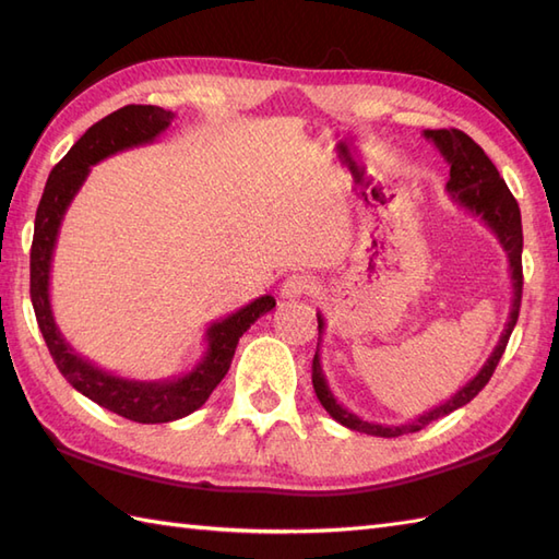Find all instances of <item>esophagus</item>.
<instances>
[{
  "label": "esophagus",
  "mask_w": 559,
  "mask_h": 559,
  "mask_svg": "<svg viewBox=\"0 0 559 559\" xmlns=\"http://www.w3.org/2000/svg\"><path fill=\"white\" fill-rule=\"evenodd\" d=\"M314 290V281L310 276H305V273H295V276L283 281L281 286V298L286 300H298L302 295L312 293Z\"/></svg>",
  "instance_id": "obj_1"
}]
</instances>
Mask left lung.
<instances>
[{
	"label": "left lung",
	"mask_w": 559,
	"mask_h": 559,
	"mask_svg": "<svg viewBox=\"0 0 559 559\" xmlns=\"http://www.w3.org/2000/svg\"><path fill=\"white\" fill-rule=\"evenodd\" d=\"M427 141H432L437 151L442 153V158L449 165V182H447V194L451 201H456L459 206L468 209L473 216H478L488 228L495 233L497 240H500L502 249L507 252L509 261V276H512V307H509V317L500 341H497L495 350L485 365L478 370L476 377H471L466 384H463L454 396H449L444 403H439L432 411L418 415L415 420H408L403 425H384V423H370L362 420L360 415L350 413L343 408L331 394L326 374L322 370V355H319V346L312 360V384L319 403L326 408V413L341 423L343 427L355 432H365L372 437H401L408 432H418L425 425L432 420L449 415L461 406H466L468 401L480 394V389L490 382L497 362H500L502 353L507 348V341L512 336L519 319V307H521V288H524V273H521V249H524V233H521V211L516 199L509 192V187L497 173L492 160L485 156V151L473 141L468 134L459 132V129H427L423 132ZM319 322V341L324 336V317L317 312Z\"/></svg>",
	"instance_id": "left-lung-1"
}]
</instances>
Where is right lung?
Listing matches in <instances>:
<instances>
[{"instance_id":"add662e5","label":"right lung","mask_w":559,"mask_h":559,"mask_svg":"<svg viewBox=\"0 0 559 559\" xmlns=\"http://www.w3.org/2000/svg\"><path fill=\"white\" fill-rule=\"evenodd\" d=\"M173 120L175 112L156 108V105H124L93 124L47 177L38 213H35L31 247V302L59 372L71 386L86 399L96 401L98 406L122 415L127 420L146 425L180 420L204 406L211 391L228 374L237 341L261 314L276 307L271 295H261L237 312L216 319L206 329L204 358L182 377L173 379H129L103 370L71 348L62 331L57 329L50 305V271L57 235L69 204L74 201L81 185L86 182L91 165L120 151L153 144Z\"/></svg>"}]
</instances>
